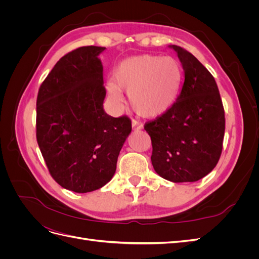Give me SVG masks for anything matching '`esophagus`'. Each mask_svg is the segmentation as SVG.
I'll return each mask as SVG.
<instances>
[{"label": "esophagus", "mask_w": 259, "mask_h": 259, "mask_svg": "<svg viewBox=\"0 0 259 259\" xmlns=\"http://www.w3.org/2000/svg\"><path fill=\"white\" fill-rule=\"evenodd\" d=\"M132 127L134 131H138V130H142L144 127V125L140 122L136 121V120H133L132 121Z\"/></svg>", "instance_id": "obj_1"}]
</instances>
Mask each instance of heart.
<instances>
[{
    "label": "heart",
    "mask_w": 259,
    "mask_h": 259,
    "mask_svg": "<svg viewBox=\"0 0 259 259\" xmlns=\"http://www.w3.org/2000/svg\"><path fill=\"white\" fill-rule=\"evenodd\" d=\"M182 79V66L174 57L144 55L123 60L115 68L113 83L108 84L107 90L116 109L122 106L121 90H124L138 114L156 117L174 105Z\"/></svg>",
    "instance_id": "heart-1"
}]
</instances>
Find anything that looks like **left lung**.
Returning <instances> with one entry per match:
<instances>
[{"label": "left lung", "mask_w": 259, "mask_h": 259, "mask_svg": "<svg viewBox=\"0 0 259 259\" xmlns=\"http://www.w3.org/2000/svg\"><path fill=\"white\" fill-rule=\"evenodd\" d=\"M185 82L174 105L145 124L154 170L173 183L197 182L214 169L223 151L225 110L214 76L191 53L171 45Z\"/></svg>", "instance_id": "8db88e82"}]
</instances>
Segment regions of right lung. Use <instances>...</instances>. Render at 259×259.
Segmentation results:
<instances>
[{
    "mask_svg": "<svg viewBox=\"0 0 259 259\" xmlns=\"http://www.w3.org/2000/svg\"><path fill=\"white\" fill-rule=\"evenodd\" d=\"M103 46H82L62 56L38 89L36 140L55 182L86 193L105 186L132 132L128 116L104 108Z\"/></svg>",
    "mask_w": 259,
    "mask_h": 259,
    "instance_id": "1",
    "label": "right lung"
}]
</instances>
